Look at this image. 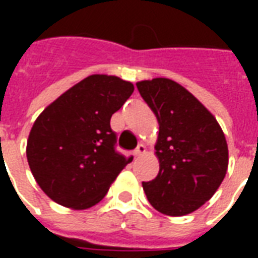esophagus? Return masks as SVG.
Segmentation results:
<instances>
[{
	"mask_svg": "<svg viewBox=\"0 0 258 258\" xmlns=\"http://www.w3.org/2000/svg\"><path fill=\"white\" fill-rule=\"evenodd\" d=\"M145 152H146V148H145V146L142 145V144H140V145L137 146V149H135V151H134V156H135V157L141 156V155H144Z\"/></svg>",
	"mask_w": 258,
	"mask_h": 258,
	"instance_id": "1",
	"label": "esophagus"
}]
</instances>
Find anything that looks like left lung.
<instances>
[{
  "instance_id": "8db88e82",
  "label": "left lung",
  "mask_w": 258,
  "mask_h": 258,
  "mask_svg": "<svg viewBox=\"0 0 258 258\" xmlns=\"http://www.w3.org/2000/svg\"><path fill=\"white\" fill-rule=\"evenodd\" d=\"M137 88L159 121L160 170L142 182L146 198L162 214H189L216 194L227 174L225 135L216 117L173 80H145Z\"/></svg>"
}]
</instances>
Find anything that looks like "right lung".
Instances as JSON below:
<instances>
[{"label": "right lung", "instance_id": "obj_1", "mask_svg": "<svg viewBox=\"0 0 258 258\" xmlns=\"http://www.w3.org/2000/svg\"><path fill=\"white\" fill-rule=\"evenodd\" d=\"M134 92L116 76L92 74L73 85L37 117L27 162L53 202L74 210L99 203L133 157L116 151L110 117Z\"/></svg>", "mask_w": 258, "mask_h": 258}]
</instances>
